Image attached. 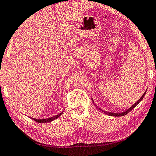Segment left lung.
<instances>
[{"label": "left lung", "instance_id": "obj_1", "mask_svg": "<svg viewBox=\"0 0 156 156\" xmlns=\"http://www.w3.org/2000/svg\"><path fill=\"white\" fill-rule=\"evenodd\" d=\"M146 92L147 91H145L144 92V93L142 95V96L141 97V98H140V99H139L138 101H137V102H136V103H135L131 107H130V108L128 109V110H126V111H124V112H122V113H110V112H107V111H102V110H101L100 108H98V106H95L97 108H99V109H100L101 111H102V112H104V113H105L106 114H107V115H111V116H115V117H117V116H119V117H121V116H124V115H126L127 113H129L130 111H132L133 109L135 107H136L137 104H138L140 101H141L142 100V99H143V98H144V95H145V94H146Z\"/></svg>", "mask_w": 156, "mask_h": 156}]
</instances>
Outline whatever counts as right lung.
I'll return each instance as SVG.
<instances>
[{"label": "right lung", "mask_w": 156, "mask_h": 156, "mask_svg": "<svg viewBox=\"0 0 156 156\" xmlns=\"http://www.w3.org/2000/svg\"><path fill=\"white\" fill-rule=\"evenodd\" d=\"M63 112H64V111H63L61 113L57 115L52 117H50V118H48V119H35V118H32V117H31V118H32V119H33V120H34L37 122H39V123H45V122H52L53 120H55V119H56L57 118H58V117H59L61 114H62Z\"/></svg>", "instance_id": "obj_1"}]
</instances>
